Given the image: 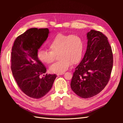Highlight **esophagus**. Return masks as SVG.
Returning a JSON list of instances; mask_svg holds the SVG:
<instances>
[{"label": "esophagus", "instance_id": "1", "mask_svg": "<svg viewBox=\"0 0 123 123\" xmlns=\"http://www.w3.org/2000/svg\"><path fill=\"white\" fill-rule=\"evenodd\" d=\"M64 74V73H61V74H57V76H59V75H62V74Z\"/></svg>", "mask_w": 123, "mask_h": 123}]
</instances>
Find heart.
<instances>
[{"label":"heart","instance_id":"obj_1","mask_svg":"<svg viewBox=\"0 0 123 123\" xmlns=\"http://www.w3.org/2000/svg\"><path fill=\"white\" fill-rule=\"evenodd\" d=\"M48 46L50 50L40 49L37 56L41 62L49 65L54 62L56 55L59 54L61 60L51 67L52 73H64L72 64H79L83 56L84 42L76 35L58 34L50 40Z\"/></svg>","mask_w":123,"mask_h":123}]
</instances>
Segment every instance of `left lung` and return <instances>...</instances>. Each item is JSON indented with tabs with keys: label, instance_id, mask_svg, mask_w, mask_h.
Segmentation results:
<instances>
[{
	"label": "left lung",
	"instance_id": "1",
	"mask_svg": "<svg viewBox=\"0 0 123 123\" xmlns=\"http://www.w3.org/2000/svg\"><path fill=\"white\" fill-rule=\"evenodd\" d=\"M87 36L86 52L75 68L70 84L73 91L84 98L93 97L106 87L113 63L112 49L107 37L93 30Z\"/></svg>",
	"mask_w": 123,
	"mask_h": 123
}]
</instances>
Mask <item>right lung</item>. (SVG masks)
<instances>
[{
    "label": "right lung",
    "instance_id": "obj_1",
    "mask_svg": "<svg viewBox=\"0 0 123 123\" xmlns=\"http://www.w3.org/2000/svg\"><path fill=\"white\" fill-rule=\"evenodd\" d=\"M47 28H31L16 38L11 52L13 75L18 87L33 98L46 95L52 87L57 75L45 74L47 69L37 57L38 50L48 38ZM45 76L40 78V75Z\"/></svg>",
    "mask_w": 123,
    "mask_h": 123
}]
</instances>
